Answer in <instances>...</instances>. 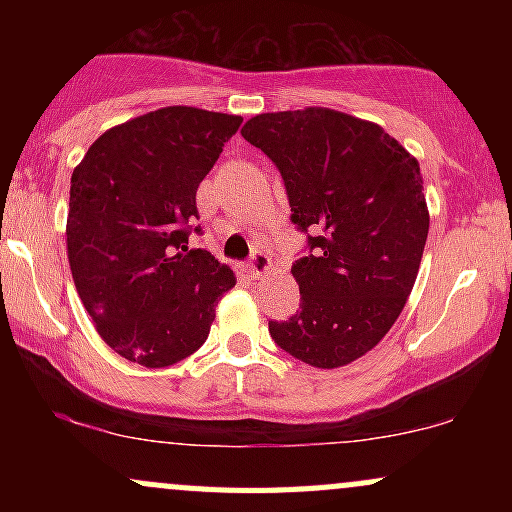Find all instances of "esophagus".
<instances>
[{
	"mask_svg": "<svg viewBox=\"0 0 512 512\" xmlns=\"http://www.w3.org/2000/svg\"><path fill=\"white\" fill-rule=\"evenodd\" d=\"M248 272H250V276H255V279H262V276H267L269 272H272V260H269L264 252H255L248 264Z\"/></svg>",
	"mask_w": 512,
	"mask_h": 512,
	"instance_id": "34e87169",
	"label": "esophagus"
}]
</instances>
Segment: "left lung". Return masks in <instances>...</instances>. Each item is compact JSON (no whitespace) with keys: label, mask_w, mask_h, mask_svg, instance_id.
I'll return each instance as SVG.
<instances>
[{"label":"left lung","mask_w":512,"mask_h":512,"mask_svg":"<svg viewBox=\"0 0 512 512\" xmlns=\"http://www.w3.org/2000/svg\"><path fill=\"white\" fill-rule=\"evenodd\" d=\"M286 182L310 255L291 267L301 310L269 334L313 368L366 356L407 305L428 236L419 161L375 122L332 108L250 117L240 129Z\"/></svg>","instance_id":"left-lung-1"}]
</instances>
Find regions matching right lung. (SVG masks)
Here are the masks:
<instances>
[{"mask_svg": "<svg viewBox=\"0 0 512 512\" xmlns=\"http://www.w3.org/2000/svg\"><path fill=\"white\" fill-rule=\"evenodd\" d=\"M243 117L168 105L110 127L72 173L67 257L96 332L115 354L166 368L207 342L236 274L187 248L197 187Z\"/></svg>", "mask_w": 512, "mask_h": 512, "instance_id": "add662e5", "label": "right lung"}]
</instances>
